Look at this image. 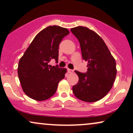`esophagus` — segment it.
<instances>
[{
	"mask_svg": "<svg viewBox=\"0 0 133 133\" xmlns=\"http://www.w3.org/2000/svg\"><path fill=\"white\" fill-rule=\"evenodd\" d=\"M68 71L69 73H71H71L74 72V71H73V70H72V69H68Z\"/></svg>",
	"mask_w": 133,
	"mask_h": 133,
	"instance_id": "34e87169",
	"label": "esophagus"
}]
</instances>
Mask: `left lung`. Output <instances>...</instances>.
<instances>
[{
  "mask_svg": "<svg viewBox=\"0 0 133 133\" xmlns=\"http://www.w3.org/2000/svg\"><path fill=\"white\" fill-rule=\"evenodd\" d=\"M80 43L82 59L88 61V71H75L79 81L72 87L77 98L88 103L101 99L111 89L117 74L116 61L101 37L86 27L72 28Z\"/></svg>",
  "mask_w": 133,
  "mask_h": 133,
  "instance_id": "left-lung-1",
  "label": "left lung"
}]
</instances>
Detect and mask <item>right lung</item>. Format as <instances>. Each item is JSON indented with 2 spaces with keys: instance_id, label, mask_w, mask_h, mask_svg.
Masks as SVG:
<instances>
[{
  "instance_id": "1",
  "label": "right lung",
  "mask_w": 133,
  "mask_h": 133,
  "mask_svg": "<svg viewBox=\"0 0 133 133\" xmlns=\"http://www.w3.org/2000/svg\"><path fill=\"white\" fill-rule=\"evenodd\" d=\"M69 34L66 28L49 26L36 35L20 59L18 76L22 90L32 99L41 101L52 97L67 69L49 65L52 59L58 62L59 45Z\"/></svg>"
}]
</instances>
